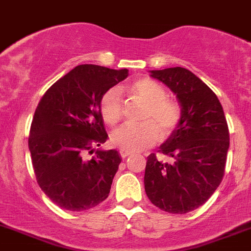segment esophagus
<instances>
[{"label":"esophagus","instance_id":"esophagus-1","mask_svg":"<svg viewBox=\"0 0 251 251\" xmlns=\"http://www.w3.org/2000/svg\"><path fill=\"white\" fill-rule=\"evenodd\" d=\"M120 154H121V157H122V158H126V157H128L129 154H131V152L130 151H126V150H121Z\"/></svg>","mask_w":251,"mask_h":251}]
</instances>
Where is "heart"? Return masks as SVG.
<instances>
[{
	"instance_id": "heart-1",
	"label": "heart",
	"mask_w": 251,
	"mask_h": 251,
	"mask_svg": "<svg viewBox=\"0 0 251 251\" xmlns=\"http://www.w3.org/2000/svg\"><path fill=\"white\" fill-rule=\"evenodd\" d=\"M130 93L146 104L140 125H123L111 134V143L130 152L143 151L154 145L161 138L175 130L181 118V111L174 101L167 99L163 87L151 78H140L130 87ZM123 100L121 90L113 87L100 99V112L105 122L115 126L122 118Z\"/></svg>"
}]
</instances>
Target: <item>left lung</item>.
<instances>
[{
	"label": "left lung",
	"instance_id": "1",
	"mask_svg": "<svg viewBox=\"0 0 251 251\" xmlns=\"http://www.w3.org/2000/svg\"><path fill=\"white\" fill-rule=\"evenodd\" d=\"M150 74L176 95L181 118L159 146V152L174 162L158 161L154 153L147 157L145 192L161 210L185 214L205 203L220 185L229 147L228 126L215 93L190 70L169 68Z\"/></svg>",
	"mask_w": 251,
	"mask_h": 251
}]
</instances>
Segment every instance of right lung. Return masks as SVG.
Listing matches in <instances>:
<instances>
[{
    "label": "right lung",
    "mask_w": 251,
    "mask_h": 251,
    "mask_svg": "<svg viewBox=\"0 0 251 251\" xmlns=\"http://www.w3.org/2000/svg\"><path fill=\"white\" fill-rule=\"evenodd\" d=\"M128 77V70L78 65L42 97L30 129L29 150L36 179L53 203L84 211L104 202L121 158L98 149L107 140L100 99Z\"/></svg>",
    "instance_id": "add662e5"
}]
</instances>
